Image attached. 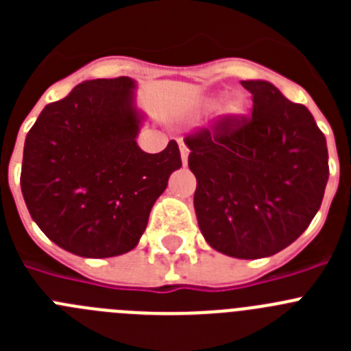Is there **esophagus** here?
I'll return each mask as SVG.
<instances>
[{
    "label": "esophagus",
    "instance_id": "34e87169",
    "mask_svg": "<svg viewBox=\"0 0 351 351\" xmlns=\"http://www.w3.org/2000/svg\"><path fill=\"white\" fill-rule=\"evenodd\" d=\"M179 149H181L182 165H186V163H188V154H190V149H188V145L184 144V141H179Z\"/></svg>",
    "mask_w": 351,
    "mask_h": 351
}]
</instances>
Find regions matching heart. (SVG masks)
Returning <instances> with one entry per match:
<instances>
[{"label":"heart","mask_w":351,"mask_h":351,"mask_svg":"<svg viewBox=\"0 0 351 351\" xmlns=\"http://www.w3.org/2000/svg\"><path fill=\"white\" fill-rule=\"evenodd\" d=\"M244 112H246V107H244V104L241 100H232L230 104L226 105V114L228 116L241 117Z\"/></svg>","instance_id":"1"}]
</instances>
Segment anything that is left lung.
<instances>
[{"label": "left lung", "instance_id": "1", "mask_svg": "<svg viewBox=\"0 0 351 351\" xmlns=\"http://www.w3.org/2000/svg\"><path fill=\"white\" fill-rule=\"evenodd\" d=\"M251 116H221L186 135L197 178L193 204L209 246L234 258H263L309 226L328 179L327 142L311 112L265 80H243Z\"/></svg>", "mask_w": 351, "mask_h": 351}]
</instances>
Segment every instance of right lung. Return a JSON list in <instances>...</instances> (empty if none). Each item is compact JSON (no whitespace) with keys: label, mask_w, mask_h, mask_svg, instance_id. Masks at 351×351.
Returning a JSON list of instances; mask_svg holds the SVG:
<instances>
[{"label":"right lung","mask_w":351,"mask_h":351,"mask_svg":"<svg viewBox=\"0 0 351 351\" xmlns=\"http://www.w3.org/2000/svg\"><path fill=\"white\" fill-rule=\"evenodd\" d=\"M130 77L86 80L43 108L24 142L21 190L31 218L63 250L108 258L137 246L149 213L181 169L170 141L137 145L141 114Z\"/></svg>","instance_id":"add662e5"}]
</instances>
